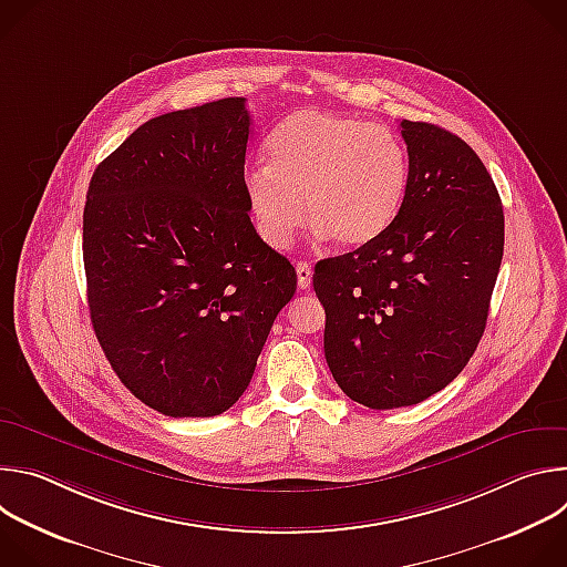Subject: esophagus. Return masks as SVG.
<instances>
[{
	"label": "esophagus",
	"mask_w": 567,
	"mask_h": 567,
	"mask_svg": "<svg viewBox=\"0 0 567 567\" xmlns=\"http://www.w3.org/2000/svg\"><path fill=\"white\" fill-rule=\"evenodd\" d=\"M296 274H298V287L309 289L311 287V267L307 262H298Z\"/></svg>",
	"instance_id": "34e87169"
}]
</instances>
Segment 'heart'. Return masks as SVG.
Wrapping results in <instances>:
<instances>
[{
	"instance_id": "heart-1",
	"label": "heart",
	"mask_w": 567,
	"mask_h": 567,
	"mask_svg": "<svg viewBox=\"0 0 567 567\" xmlns=\"http://www.w3.org/2000/svg\"><path fill=\"white\" fill-rule=\"evenodd\" d=\"M267 150L269 166L247 171L245 193L258 233L274 249L291 245L305 210L318 235L339 247H363L392 224L406 197L409 150L385 125L300 110L274 130Z\"/></svg>"
}]
</instances>
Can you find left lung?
<instances>
[{
    "label": "left lung",
    "mask_w": 567,
    "mask_h": 567,
    "mask_svg": "<svg viewBox=\"0 0 567 567\" xmlns=\"http://www.w3.org/2000/svg\"><path fill=\"white\" fill-rule=\"evenodd\" d=\"M401 136L411 179L396 217L313 269L332 377L372 411L413 406L462 372L505 247L501 195L471 145L422 121H401Z\"/></svg>",
    "instance_id": "1"
}]
</instances>
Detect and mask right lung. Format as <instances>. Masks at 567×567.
Wrapping results in <instances>:
<instances>
[{
  "mask_svg": "<svg viewBox=\"0 0 567 567\" xmlns=\"http://www.w3.org/2000/svg\"><path fill=\"white\" fill-rule=\"evenodd\" d=\"M245 99L161 114L96 168L83 215L96 339L145 406L213 417L247 390L296 269L256 233Z\"/></svg>",
  "mask_w": 567,
  "mask_h": 567,
  "instance_id": "add662e5",
  "label": "right lung"
}]
</instances>
